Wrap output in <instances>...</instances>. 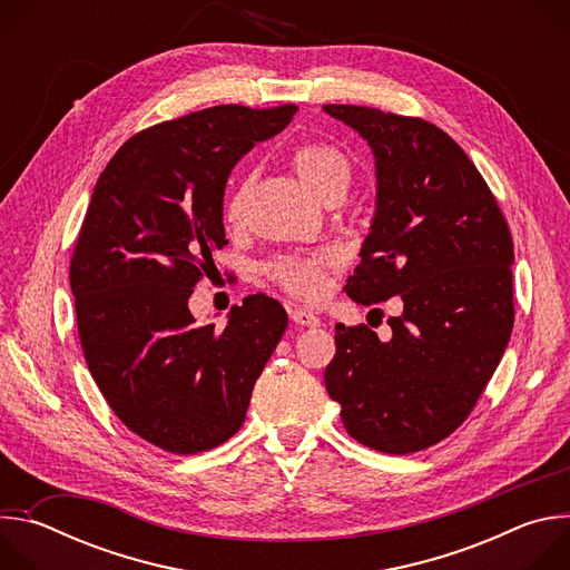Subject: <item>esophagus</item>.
<instances>
[{"label": "esophagus", "instance_id": "34e87169", "mask_svg": "<svg viewBox=\"0 0 570 570\" xmlns=\"http://www.w3.org/2000/svg\"><path fill=\"white\" fill-rule=\"evenodd\" d=\"M291 320L295 324H299V327H320V317L313 311L304 308V306H293L291 308Z\"/></svg>", "mask_w": 570, "mask_h": 570}]
</instances>
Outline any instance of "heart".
I'll list each match as a JSON object with an SVG mask.
<instances>
[{"mask_svg": "<svg viewBox=\"0 0 570 570\" xmlns=\"http://www.w3.org/2000/svg\"><path fill=\"white\" fill-rule=\"evenodd\" d=\"M291 159L295 174L317 200L330 205L345 196L352 180V167L347 155L341 148L324 141H308L297 146ZM246 194L248 183H243L227 203V220L236 223L240 218ZM330 255L324 253L313 257H282L271 262L266 266V273L288 293H295L299 297H315L322 291L324 268L330 266Z\"/></svg>", "mask_w": 570, "mask_h": 570, "instance_id": "obj_1", "label": "heart"}]
</instances>
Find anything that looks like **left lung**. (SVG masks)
Returning <instances> with one entry per match:
<instances>
[{"label": "left lung", "instance_id": "obj_1", "mask_svg": "<svg viewBox=\"0 0 570 570\" xmlns=\"http://www.w3.org/2000/svg\"><path fill=\"white\" fill-rule=\"evenodd\" d=\"M374 155L376 198L345 293L401 297L381 341L336 324L324 385L347 433L403 455L451 435L471 413L514 324L508 223L466 153L438 126L363 106H324Z\"/></svg>", "mask_w": 570, "mask_h": 570}]
</instances>
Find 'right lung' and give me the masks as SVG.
I'll use <instances>...</instances> for the list:
<instances>
[{
    "mask_svg": "<svg viewBox=\"0 0 570 570\" xmlns=\"http://www.w3.org/2000/svg\"><path fill=\"white\" fill-rule=\"evenodd\" d=\"M295 106H216L130 137L108 161L69 266L78 336L115 415L169 453H200L246 420L288 315L266 295L198 327L191 291L225 246L236 161L279 135Z\"/></svg>",
    "mask_w": 570,
    "mask_h": 570,
    "instance_id": "1",
    "label": "right lung"
}]
</instances>
